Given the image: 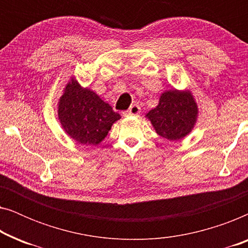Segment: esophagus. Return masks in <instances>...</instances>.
Wrapping results in <instances>:
<instances>
[{"label": "esophagus", "mask_w": 248, "mask_h": 248, "mask_svg": "<svg viewBox=\"0 0 248 248\" xmlns=\"http://www.w3.org/2000/svg\"><path fill=\"white\" fill-rule=\"evenodd\" d=\"M141 108L139 105H132V106L128 108V109L124 113V116H131V115H138L140 114Z\"/></svg>", "instance_id": "esophagus-1"}]
</instances>
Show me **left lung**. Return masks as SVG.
Instances as JSON below:
<instances>
[{"instance_id":"obj_1","label":"left lung","mask_w":248,"mask_h":248,"mask_svg":"<svg viewBox=\"0 0 248 248\" xmlns=\"http://www.w3.org/2000/svg\"><path fill=\"white\" fill-rule=\"evenodd\" d=\"M199 116L198 104L189 90H166L145 117L160 137L179 141L192 132Z\"/></svg>"}]
</instances>
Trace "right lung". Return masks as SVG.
Listing matches in <instances>:
<instances>
[{
	"instance_id": "right-lung-1",
	"label": "right lung",
	"mask_w": 248,
	"mask_h": 248,
	"mask_svg": "<svg viewBox=\"0 0 248 248\" xmlns=\"http://www.w3.org/2000/svg\"><path fill=\"white\" fill-rule=\"evenodd\" d=\"M57 115L62 128L79 144H99L121 115L115 113L109 104L105 103L89 88L81 87L76 78H71L63 90Z\"/></svg>"
}]
</instances>
